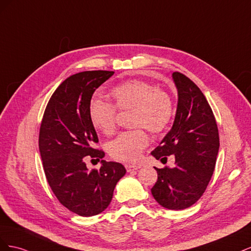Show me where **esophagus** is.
I'll use <instances>...</instances> for the list:
<instances>
[{
	"label": "esophagus",
	"instance_id": "esophagus-1",
	"mask_svg": "<svg viewBox=\"0 0 251 251\" xmlns=\"http://www.w3.org/2000/svg\"><path fill=\"white\" fill-rule=\"evenodd\" d=\"M126 169L127 172H133V171H137L140 169V166L138 165H133V164H126Z\"/></svg>",
	"mask_w": 251,
	"mask_h": 251
}]
</instances>
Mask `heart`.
<instances>
[{"mask_svg": "<svg viewBox=\"0 0 251 251\" xmlns=\"http://www.w3.org/2000/svg\"><path fill=\"white\" fill-rule=\"evenodd\" d=\"M110 96L114 105L95 100L90 105L91 123L98 131L111 135L116 127V110L132 111L133 127H146L151 133H160L168 127L174 115L171 97L151 83L133 79L114 88ZM149 144V136L142 128L125 132L109 142L108 151L119 161L136 162Z\"/></svg>", "mask_w": 251, "mask_h": 251, "instance_id": "1", "label": "heart"}]
</instances>
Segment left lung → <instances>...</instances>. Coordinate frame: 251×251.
<instances>
[{
  "label": "left lung",
  "instance_id": "8db88e82",
  "mask_svg": "<svg viewBox=\"0 0 251 251\" xmlns=\"http://www.w3.org/2000/svg\"><path fill=\"white\" fill-rule=\"evenodd\" d=\"M178 92L176 116L170 132L151 155L157 160L175 156L173 168L157 169L151 192L161 206L191 207L206 189L214 174L220 141L216 119L206 98L184 74L173 72Z\"/></svg>",
  "mask_w": 251,
  "mask_h": 251
}]
</instances>
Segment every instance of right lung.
Returning <instances> with one entry per match:
<instances>
[{"label": "right lung", "mask_w": 251, "mask_h": 251, "mask_svg": "<svg viewBox=\"0 0 251 251\" xmlns=\"http://www.w3.org/2000/svg\"><path fill=\"white\" fill-rule=\"evenodd\" d=\"M113 71H85L64 80L52 94L40 128L39 148L48 183L65 207L81 217L100 214L109 206L125 166L101 160L100 170L89 171L85 160L104 157L94 149L98 137L90 119L95 90Z\"/></svg>", "instance_id": "add662e5"}]
</instances>
